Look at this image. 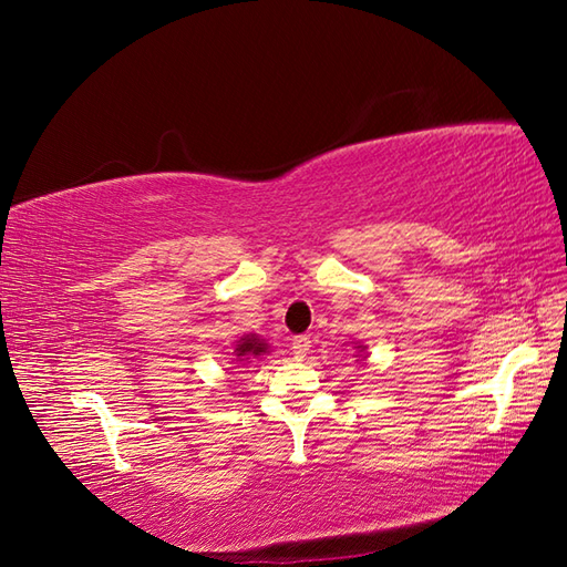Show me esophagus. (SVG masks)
I'll return each instance as SVG.
<instances>
[{
  "instance_id": "esophagus-1",
  "label": "esophagus",
  "mask_w": 567,
  "mask_h": 567,
  "mask_svg": "<svg viewBox=\"0 0 567 567\" xmlns=\"http://www.w3.org/2000/svg\"><path fill=\"white\" fill-rule=\"evenodd\" d=\"M310 348H312V340L307 336H296L293 342H290V350H293L296 359H305L307 352H310Z\"/></svg>"
}]
</instances>
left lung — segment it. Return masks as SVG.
Instances as JSON below:
<instances>
[{"label":"left lung","instance_id":"left-lung-1","mask_svg":"<svg viewBox=\"0 0 567 567\" xmlns=\"http://www.w3.org/2000/svg\"><path fill=\"white\" fill-rule=\"evenodd\" d=\"M357 348H362V346H357ZM362 350H364V348H362Z\"/></svg>","mask_w":567,"mask_h":567}]
</instances>
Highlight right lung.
<instances>
[{"label":"right lung","mask_w":567,"mask_h":567,"mask_svg":"<svg viewBox=\"0 0 567 567\" xmlns=\"http://www.w3.org/2000/svg\"><path fill=\"white\" fill-rule=\"evenodd\" d=\"M265 352H267V342L257 338L255 333L244 336L241 340L236 342V350H234L236 362H246V359H255V357H260Z\"/></svg>","instance_id":"obj_1"}]
</instances>
